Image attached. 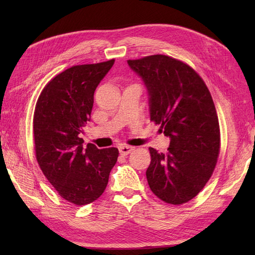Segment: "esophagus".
<instances>
[{
  "label": "esophagus",
  "mask_w": 255,
  "mask_h": 255,
  "mask_svg": "<svg viewBox=\"0 0 255 255\" xmlns=\"http://www.w3.org/2000/svg\"><path fill=\"white\" fill-rule=\"evenodd\" d=\"M134 149H135L134 146L127 145V144H121L119 146V152H120L121 155H128V154L132 152Z\"/></svg>",
  "instance_id": "1"
}]
</instances>
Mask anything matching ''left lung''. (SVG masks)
Here are the masks:
<instances>
[{
  "label": "left lung",
  "mask_w": 255,
  "mask_h": 255,
  "mask_svg": "<svg viewBox=\"0 0 255 255\" xmlns=\"http://www.w3.org/2000/svg\"><path fill=\"white\" fill-rule=\"evenodd\" d=\"M128 64L148 91L151 120L170 138L167 153L149 148V186L167 203H186L203 189L219 155V121L210 90L194 69L170 56Z\"/></svg>",
  "instance_id": "obj_1"
}]
</instances>
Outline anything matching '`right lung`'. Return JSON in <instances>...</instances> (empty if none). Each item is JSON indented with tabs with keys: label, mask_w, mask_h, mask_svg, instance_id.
<instances>
[{
	"label": "right lung",
	"mask_w": 255,
	"mask_h": 255,
	"mask_svg": "<svg viewBox=\"0 0 255 255\" xmlns=\"http://www.w3.org/2000/svg\"><path fill=\"white\" fill-rule=\"evenodd\" d=\"M115 59L79 65L51 80L38 98L34 114L36 158L59 196L86 205L101 196L117 161V148L84 146L80 134L90 120L94 95Z\"/></svg>",
	"instance_id": "add662e5"
}]
</instances>
